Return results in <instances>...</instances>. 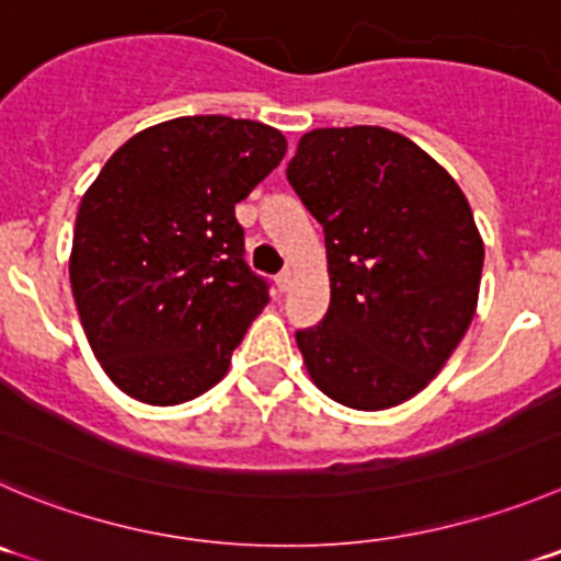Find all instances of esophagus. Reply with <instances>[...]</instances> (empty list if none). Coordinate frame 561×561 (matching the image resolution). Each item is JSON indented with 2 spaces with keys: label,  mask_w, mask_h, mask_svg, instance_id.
<instances>
[{
  "label": "esophagus",
  "mask_w": 561,
  "mask_h": 561,
  "mask_svg": "<svg viewBox=\"0 0 561 561\" xmlns=\"http://www.w3.org/2000/svg\"><path fill=\"white\" fill-rule=\"evenodd\" d=\"M291 284H295V275H291L289 270L280 272V275L275 277V286H277V289H280V291H289Z\"/></svg>",
  "instance_id": "obj_1"
}]
</instances>
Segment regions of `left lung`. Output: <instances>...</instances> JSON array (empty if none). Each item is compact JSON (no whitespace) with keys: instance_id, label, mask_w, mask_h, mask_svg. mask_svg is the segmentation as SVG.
Here are the masks:
<instances>
[{"instance_id":"8db88e82","label":"left lung","mask_w":561,"mask_h":561,"mask_svg":"<svg viewBox=\"0 0 561 561\" xmlns=\"http://www.w3.org/2000/svg\"><path fill=\"white\" fill-rule=\"evenodd\" d=\"M286 179L328 250L330 308L317 328L297 330L313 386L355 410L408 402L477 313L484 244L466 195L382 126L308 131Z\"/></svg>"}]
</instances>
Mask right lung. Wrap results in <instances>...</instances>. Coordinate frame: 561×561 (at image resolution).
<instances>
[{
  "mask_svg": "<svg viewBox=\"0 0 561 561\" xmlns=\"http://www.w3.org/2000/svg\"><path fill=\"white\" fill-rule=\"evenodd\" d=\"M284 153L286 137L259 121L190 115L106 159L79 204L68 275L90 350L121 391L168 408L226 377L270 302L233 206Z\"/></svg>",
  "mask_w": 561,
  "mask_h": 561,
  "instance_id": "1",
  "label": "right lung"
}]
</instances>
